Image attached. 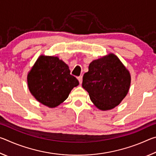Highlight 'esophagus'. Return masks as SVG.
<instances>
[{
  "mask_svg": "<svg viewBox=\"0 0 156 156\" xmlns=\"http://www.w3.org/2000/svg\"><path fill=\"white\" fill-rule=\"evenodd\" d=\"M78 80L79 81V83L81 84L82 83H83V76H79V77H78Z\"/></svg>",
  "mask_w": 156,
  "mask_h": 156,
  "instance_id": "1",
  "label": "esophagus"
}]
</instances>
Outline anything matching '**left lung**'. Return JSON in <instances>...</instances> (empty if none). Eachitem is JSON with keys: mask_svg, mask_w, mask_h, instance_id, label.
<instances>
[{"mask_svg": "<svg viewBox=\"0 0 156 156\" xmlns=\"http://www.w3.org/2000/svg\"><path fill=\"white\" fill-rule=\"evenodd\" d=\"M131 83L129 71L113 54L92 61L83 76L82 86L99 109H113L127 94Z\"/></svg>", "mask_w": 156, "mask_h": 156, "instance_id": "1", "label": "left lung"}]
</instances>
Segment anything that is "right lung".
Instances as JSON below:
<instances>
[{"label": "right lung", "mask_w": 156, "mask_h": 156, "mask_svg": "<svg viewBox=\"0 0 156 156\" xmlns=\"http://www.w3.org/2000/svg\"><path fill=\"white\" fill-rule=\"evenodd\" d=\"M27 84L38 102L53 108L64 102L79 82L58 58L41 56L28 73Z\"/></svg>", "instance_id": "1"}]
</instances>
